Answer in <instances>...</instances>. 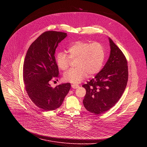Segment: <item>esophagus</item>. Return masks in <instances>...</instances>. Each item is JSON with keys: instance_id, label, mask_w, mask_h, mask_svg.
<instances>
[{"instance_id": "esophagus-1", "label": "esophagus", "mask_w": 147, "mask_h": 147, "mask_svg": "<svg viewBox=\"0 0 147 147\" xmlns=\"http://www.w3.org/2000/svg\"><path fill=\"white\" fill-rule=\"evenodd\" d=\"M71 87L74 89H76V88H78L79 87V86L77 84H71Z\"/></svg>"}]
</instances>
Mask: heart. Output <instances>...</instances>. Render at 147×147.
<instances>
[{"label":"heart","mask_w":147,"mask_h":147,"mask_svg":"<svg viewBox=\"0 0 147 147\" xmlns=\"http://www.w3.org/2000/svg\"><path fill=\"white\" fill-rule=\"evenodd\" d=\"M68 55L59 52L55 57L58 68L66 70L71 60L76 59L75 69L69 70L63 76L64 80L78 84L84 79L87 74L91 76L98 73L100 70L105 59V48L99 42L90 44L84 41H76L67 49Z\"/></svg>","instance_id":"b5f03b06"}]
</instances>
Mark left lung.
Segmentation results:
<instances>
[{
  "label": "left lung",
  "instance_id": "obj_1",
  "mask_svg": "<svg viewBox=\"0 0 147 147\" xmlns=\"http://www.w3.org/2000/svg\"><path fill=\"white\" fill-rule=\"evenodd\" d=\"M111 52L103 69L82 87L86 90L84 106L91 113H103L109 110L123 95L128 81V66L125 56L109 38Z\"/></svg>",
  "mask_w": 147,
  "mask_h": 147
}]
</instances>
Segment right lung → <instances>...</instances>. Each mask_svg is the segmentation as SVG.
Segmentation results:
<instances>
[{
	"label": "right lung",
	"mask_w": 147,
	"mask_h": 147,
	"mask_svg": "<svg viewBox=\"0 0 147 147\" xmlns=\"http://www.w3.org/2000/svg\"><path fill=\"white\" fill-rule=\"evenodd\" d=\"M67 36L65 32L49 31L42 34L29 47L23 65V80L28 96L44 111L59 108L71 84H61L55 88L49 81L59 77L55 53L58 44Z\"/></svg>",
	"instance_id": "obj_1"
}]
</instances>
